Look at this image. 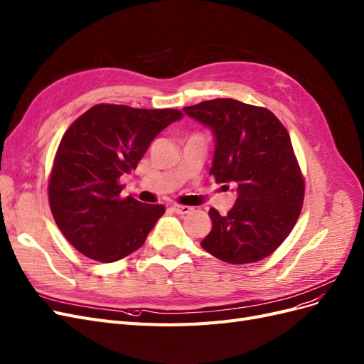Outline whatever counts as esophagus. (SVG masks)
Masks as SVG:
<instances>
[{
	"label": "esophagus",
	"instance_id": "esophagus-1",
	"mask_svg": "<svg viewBox=\"0 0 364 364\" xmlns=\"http://www.w3.org/2000/svg\"><path fill=\"white\" fill-rule=\"evenodd\" d=\"M172 210L175 213H178V215H187V213H191L192 212V207H189V205H180V204H175V205H172Z\"/></svg>",
	"mask_w": 364,
	"mask_h": 364
}]
</instances>
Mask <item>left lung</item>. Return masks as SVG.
Instances as JSON below:
<instances>
[{"label":"left lung","mask_w":364,"mask_h":364,"mask_svg":"<svg viewBox=\"0 0 364 364\" xmlns=\"http://www.w3.org/2000/svg\"><path fill=\"white\" fill-rule=\"evenodd\" d=\"M183 110L215 136L210 173L237 184L225 216L210 208L213 225L201 246L231 264L263 260L284 242L302 208L304 178L287 130L271 110L231 98Z\"/></svg>","instance_id":"obj_1"}]
</instances>
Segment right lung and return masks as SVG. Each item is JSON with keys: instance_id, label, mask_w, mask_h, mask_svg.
I'll return each mask as SVG.
<instances>
[{"instance_id": "obj_1", "label": "right lung", "mask_w": 364, "mask_h": 364, "mask_svg": "<svg viewBox=\"0 0 364 364\" xmlns=\"http://www.w3.org/2000/svg\"><path fill=\"white\" fill-rule=\"evenodd\" d=\"M181 118L173 109L97 104L68 128L54 159L48 198L57 227L77 251L113 263L145 243L165 207L121 198L119 178L137 168L161 130Z\"/></svg>"}]
</instances>
